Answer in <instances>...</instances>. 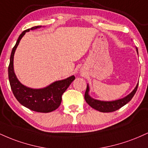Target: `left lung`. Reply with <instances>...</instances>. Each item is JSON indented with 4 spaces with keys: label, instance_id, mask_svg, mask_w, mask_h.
Here are the masks:
<instances>
[{
    "label": "left lung",
    "instance_id": "1",
    "mask_svg": "<svg viewBox=\"0 0 148 148\" xmlns=\"http://www.w3.org/2000/svg\"><path fill=\"white\" fill-rule=\"evenodd\" d=\"M136 51L137 53H138V49L136 48ZM138 83L137 84L135 88L133 90V91L132 92L130 93L128 95H127L125 97L122 98V99L115 100V101H101V100L98 99H95L93 98H92L89 95V91H90V88L89 85L87 84V88H86V92H85V100H86V102L88 103V104L89 106H90L92 108H93L94 109L97 110L100 112H102V113H109V112H113L118 110L119 108H120L121 107L125 106V104H127V103L130 102L131 99H132L134 95H135L136 92L137 90V88H138Z\"/></svg>",
    "mask_w": 148,
    "mask_h": 148
}]
</instances>
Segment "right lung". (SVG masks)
Listing matches in <instances>:
<instances>
[{
  "label": "right lung",
  "mask_w": 148,
  "mask_h": 148,
  "mask_svg": "<svg viewBox=\"0 0 148 148\" xmlns=\"http://www.w3.org/2000/svg\"><path fill=\"white\" fill-rule=\"evenodd\" d=\"M41 27L42 25L33 27L23 31L19 35L16 45L12 50L8 67V77L13 94L21 105L33 111L49 113L58 108L62 101V94L75 79V76L73 75L65 79L56 81L45 88L33 89L22 84L16 78L14 71V55L21 38L30 30Z\"/></svg>",
  "instance_id": "add662e5"
}]
</instances>
